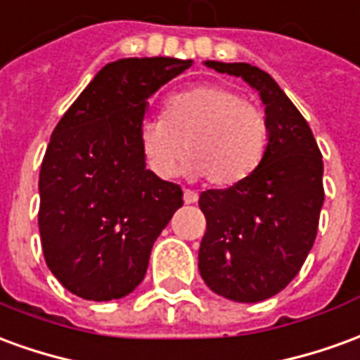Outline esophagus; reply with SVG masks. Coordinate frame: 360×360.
<instances>
[{
    "instance_id": "34e87169",
    "label": "esophagus",
    "mask_w": 360,
    "mask_h": 360,
    "mask_svg": "<svg viewBox=\"0 0 360 360\" xmlns=\"http://www.w3.org/2000/svg\"><path fill=\"white\" fill-rule=\"evenodd\" d=\"M183 200H185V205H193V202L198 200V195L195 191H191V188H185L183 191Z\"/></svg>"
}]
</instances>
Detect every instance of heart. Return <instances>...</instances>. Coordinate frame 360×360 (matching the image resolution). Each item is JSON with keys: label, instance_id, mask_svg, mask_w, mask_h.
<instances>
[{"label": "heart", "instance_id": "heart-1", "mask_svg": "<svg viewBox=\"0 0 360 360\" xmlns=\"http://www.w3.org/2000/svg\"><path fill=\"white\" fill-rule=\"evenodd\" d=\"M269 140L263 112L222 85H198L173 95L163 119H146L138 144L162 179L177 175L187 150V173L232 187L259 167Z\"/></svg>", "mask_w": 360, "mask_h": 360}]
</instances>
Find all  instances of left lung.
<instances>
[{"mask_svg":"<svg viewBox=\"0 0 360 360\" xmlns=\"http://www.w3.org/2000/svg\"><path fill=\"white\" fill-rule=\"evenodd\" d=\"M205 66L241 77L259 93L269 140L248 179L200 193L206 232L198 271L218 296L261 302L298 275L314 245L323 205V162L306 119L267 72L245 62L206 60Z\"/></svg>","mask_w":360,"mask_h":360,"instance_id":"left-lung-1","label":"left lung"}]
</instances>
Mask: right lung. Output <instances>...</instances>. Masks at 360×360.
I'll list each match as a JSON object with an SVG mask.
<instances>
[{"label": "right lung", "instance_id": "right-lung-1", "mask_svg": "<svg viewBox=\"0 0 360 360\" xmlns=\"http://www.w3.org/2000/svg\"><path fill=\"white\" fill-rule=\"evenodd\" d=\"M193 66L169 56L103 66L54 128L40 165L39 230L70 292L117 300L144 281L154 241L183 206L179 185L146 169L138 130L148 99Z\"/></svg>", "mask_w": 360, "mask_h": 360}]
</instances>
